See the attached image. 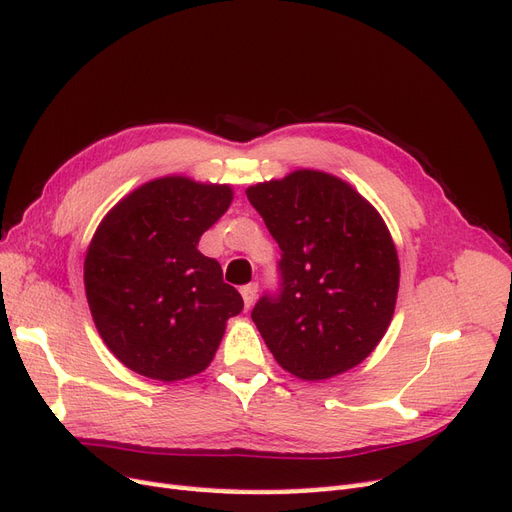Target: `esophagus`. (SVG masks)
Masks as SVG:
<instances>
[{
	"label": "esophagus",
	"mask_w": 512,
	"mask_h": 512,
	"mask_svg": "<svg viewBox=\"0 0 512 512\" xmlns=\"http://www.w3.org/2000/svg\"><path fill=\"white\" fill-rule=\"evenodd\" d=\"M256 292H258V284H245L243 288H241V294H243V303H245V307L250 309L252 307V303H254V299H256Z\"/></svg>",
	"instance_id": "esophagus-1"
}]
</instances>
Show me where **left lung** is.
Here are the masks:
<instances>
[{
  "mask_svg": "<svg viewBox=\"0 0 512 512\" xmlns=\"http://www.w3.org/2000/svg\"><path fill=\"white\" fill-rule=\"evenodd\" d=\"M245 194L282 250L280 288L252 309L275 361L303 380L359 365L389 329L399 288L397 250L378 211L318 170Z\"/></svg>",
  "mask_w": 512,
  "mask_h": 512,
  "instance_id": "8db88e82",
  "label": "left lung"
}]
</instances>
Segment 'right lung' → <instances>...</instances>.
<instances>
[{
  "instance_id": "obj_1",
  "label": "right lung",
  "mask_w": 512,
  "mask_h": 512,
  "mask_svg": "<svg viewBox=\"0 0 512 512\" xmlns=\"http://www.w3.org/2000/svg\"><path fill=\"white\" fill-rule=\"evenodd\" d=\"M230 200L228 185L164 177L98 226L85 258L89 309L108 350L136 374L173 382L203 371L243 309L220 262L198 252Z\"/></svg>"
}]
</instances>
